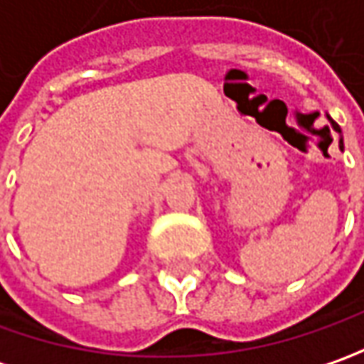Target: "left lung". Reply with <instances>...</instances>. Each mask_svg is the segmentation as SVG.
Masks as SVG:
<instances>
[{
	"instance_id": "left-lung-1",
	"label": "left lung",
	"mask_w": 364,
	"mask_h": 364,
	"mask_svg": "<svg viewBox=\"0 0 364 364\" xmlns=\"http://www.w3.org/2000/svg\"><path fill=\"white\" fill-rule=\"evenodd\" d=\"M328 119H330V117H328ZM330 123H332V127H334V129H336V132L341 133V127H338V125H336V123H334V121L330 119ZM343 146H344V144H343V135H341V147H343Z\"/></svg>"
}]
</instances>
